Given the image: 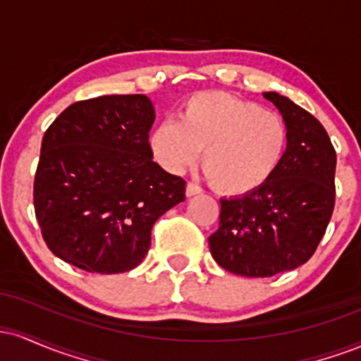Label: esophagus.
Masks as SVG:
<instances>
[{
  "instance_id": "34e87169",
  "label": "esophagus",
  "mask_w": 361,
  "mask_h": 361,
  "mask_svg": "<svg viewBox=\"0 0 361 361\" xmlns=\"http://www.w3.org/2000/svg\"><path fill=\"white\" fill-rule=\"evenodd\" d=\"M202 188L195 183H188L186 185V197H195V195H200Z\"/></svg>"
}]
</instances>
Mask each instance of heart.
<instances>
[{
  "label": "heart",
  "instance_id": "heart-1",
  "mask_svg": "<svg viewBox=\"0 0 361 361\" xmlns=\"http://www.w3.org/2000/svg\"><path fill=\"white\" fill-rule=\"evenodd\" d=\"M288 127L276 111L224 93L186 98L178 122L163 120L149 134V149L169 173L197 163L222 195L241 197L267 185L283 161Z\"/></svg>",
  "mask_w": 361,
  "mask_h": 361
}]
</instances>
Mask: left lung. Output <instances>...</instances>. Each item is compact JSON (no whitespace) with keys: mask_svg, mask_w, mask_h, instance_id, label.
<instances>
[{"mask_svg":"<svg viewBox=\"0 0 361 361\" xmlns=\"http://www.w3.org/2000/svg\"><path fill=\"white\" fill-rule=\"evenodd\" d=\"M263 97L288 127L283 161L256 192L222 198L219 229L209 238L210 252L224 270L247 279H267L309 261L336 197V151L326 128L276 91Z\"/></svg>","mask_w":361,"mask_h":361,"instance_id":"left-lung-1","label":"left lung"}]
</instances>
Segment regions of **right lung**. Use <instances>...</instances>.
Returning <instances> with one entry per match:
<instances>
[{
  "label": "right lung",
  "mask_w": 361,
  "mask_h": 361,
  "mask_svg": "<svg viewBox=\"0 0 361 361\" xmlns=\"http://www.w3.org/2000/svg\"><path fill=\"white\" fill-rule=\"evenodd\" d=\"M146 94L73 103L44 134L34 207L57 258L90 273H123L146 258L154 222L185 200V180L152 161Z\"/></svg>",
  "instance_id": "right-lung-1"
}]
</instances>
